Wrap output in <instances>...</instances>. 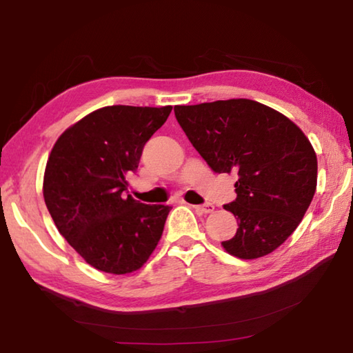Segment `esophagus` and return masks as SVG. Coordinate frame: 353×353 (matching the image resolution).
Here are the masks:
<instances>
[{"label": "esophagus", "instance_id": "obj_1", "mask_svg": "<svg viewBox=\"0 0 353 353\" xmlns=\"http://www.w3.org/2000/svg\"><path fill=\"white\" fill-rule=\"evenodd\" d=\"M193 208L196 212L199 213H212L214 210L213 204H204V205H193Z\"/></svg>", "mask_w": 353, "mask_h": 353}]
</instances>
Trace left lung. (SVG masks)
<instances>
[{"mask_svg": "<svg viewBox=\"0 0 353 353\" xmlns=\"http://www.w3.org/2000/svg\"><path fill=\"white\" fill-rule=\"evenodd\" d=\"M176 119L210 168L235 171L236 234L223 248L238 259L271 254L285 243L312 204L318 160L291 119L250 99L176 105Z\"/></svg>", "mask_w": 353, "mask_h": 353, "instance_id": "obj_1", "label": "left lung"}]
</instances>
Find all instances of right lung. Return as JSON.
<instances>
[{
	"mask_svg": "<svg viewBox=\"0 0 353 353\" xmlns=\"http://www.w3.org/2000/svg\"><path fill=\"white\" fill-rule=\"evenodd\" d=\"M171 105H109L59 137L48 159L43 198L61 235L88 265L109 274L140 270L163 234L170 205L128 194L146 141Z\"/></svg>",
	"mask_w": 353,
	"mask_h": 353,
	"instance_id": "obj_1",
	"label": "right lung"
}]
</instances>
